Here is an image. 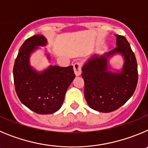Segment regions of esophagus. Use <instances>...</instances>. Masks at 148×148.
I'll return each mask as SVG.
<instances>
[{
  "label": "esophagus",
  "instance_id": "obj_1",
  "mask_svg": "<svg viewBox=\"0 0 148 148\" xmlns=\"http://www.w3.org/2000/svg\"><path fill=\"white\" fill-rule=\"evenodd\" d=\"M74 72L76 76H79L82 74V64L80 62H75L73 65Z\"/></svg>",
  "mask_w": 148,
  "mask_h": 148
}]
</instances>
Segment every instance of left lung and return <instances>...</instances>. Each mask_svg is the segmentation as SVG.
<instances>
[{"label": "left lung", "instance_id": "1", "mask_svg": "<svg viewBox=\"0 0 148 148\" xmlns=\"http://www.w3.org/2000/svg\"><path fill=\"white\" fill-rule=\"evenodd\" d=\"M116 47L109 53L90 56L82 66L84 81V97L89 107L102 113L119 109L135 92L138 82V70L135 55L126 38L119 35ZM121 54L124 64L121 71L113 72L109 59Z\"/></svg>", "mask_w": 148, "mask_h": 148}]
</instances>
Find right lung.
Listing matches in <instances>:
<instances>
[{
    "label": "right lung",
    "mask_w": 148,
    "mask_h": 148,
    "mask_svg": "<svg viewBox=\"0 0 148 148\" xmlns=\"http://www.w3.org/2000/svg\"><path fill=\"white\" fill-rule=\"evenodd\" d=\"M44 35H36L24 41L15 61L13 77L15 91L23 104L38 114H51L61 108L68 87L75 78L73 66L61 67L50 65L38 72L30 65L32 53L45 47ZM46 56L49 60L50 56Z\"/></svg>",
    "instance_id": "1"
}]
</instances>
